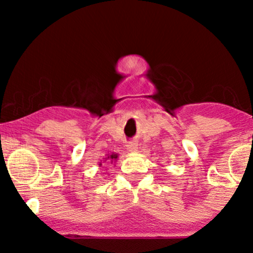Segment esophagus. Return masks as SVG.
I'll return each mask as SVG.
<instances>
[{"instance_id":"1","label":"esophagus","mask_w":253,"mask_h":253,"mask_svg":"<svg viewBox=\"0 0 253 253\" xmlns=\"http://www.w3.org/2000/svg\"><path fill=\"white\" fill-rule=\"evenodd\" d=\"M127 149H128L129 152H135V151H138V144H136L135 141L128 143V145H127Z\"/></svg>"}]
</instances>
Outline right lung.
Instances as JSON below:
<instances>
[{
    "mask_svg": "<svg viewBox=\"0 0 253 253\" xmlns=\"http://www.w3.org/2000/svg\"><path fill=\"white\" fill-rule=\"evenodd\" d=\"M106 159H110V162L113 163V162H115L118 159V153H112V155H108V157H107ZM100 165H102V164L100 163Z\"/></svg>",
    "mask_w": 253,
    "mask_h": 253,
    "instance_id": "right-lung-1",
    "label": "right lung"
}]
</instances>
